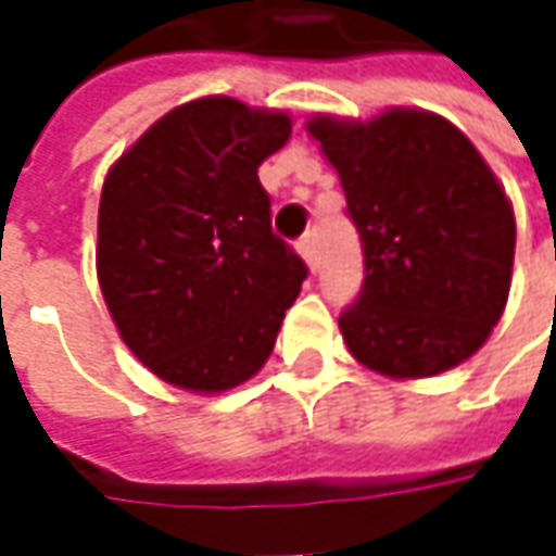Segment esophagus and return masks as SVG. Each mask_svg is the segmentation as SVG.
Instances as JSON below:
<instances>
[{
    "label": "esophagus",
    "mask_w": 556,
    "mask_h": 556,
    "mask_svg": "<svg viewBox=\"0 0 556 556\" xmlns=\"http://www.w3.org/2000/svg\"><path fill=\"white\" fill-rule=\"evenodd\" d=\"M296 250H300V256L306 260V266L315 268V241H312V235H303V238L296 241Z\"/></svg>",
    "instance_id": "obj_1"
}]
</instances>
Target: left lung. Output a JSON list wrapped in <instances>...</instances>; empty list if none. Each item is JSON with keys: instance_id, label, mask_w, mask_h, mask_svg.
<instances>
[{"instance_id": "left-lung-1", "label": "left lung", "mask_w": 556, "mask_h": 556, "mask_svg": "<svg viewBox=\"0 0 556 556\" xmlns=\"http://www.w3.org/2000/svg\"><path fill=\"white\" fill-rule=\"evenodd\" d=\"M365 250V285L340 315L350 353L387 377H433L480 350L502 318L517 223L504 188L445 117H312Z\"/></svg>"}]
</instances>
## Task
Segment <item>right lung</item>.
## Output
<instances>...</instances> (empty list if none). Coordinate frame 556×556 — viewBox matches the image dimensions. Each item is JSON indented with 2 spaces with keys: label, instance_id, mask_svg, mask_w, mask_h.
Wrapping results in <instances>:
<instances>
[{
  "label": "right lung",
  "instance_id": "obj_1",
  "mask_svg": "<svg viewBox=\"0 0 556 556\" xmlns=\"http://www.w3.org/2000/svg\"><path fill=\"white\" fill-rule=\"evenodd\" d=\"M285 111L213 96L169 111L101 188L98 285L123 343L161 380L223 393L266 365L306 278L271 235L260 163Z\"/></svg>",
  "mask_w": 556,
  "mask_h": 556
}]
</instances>
